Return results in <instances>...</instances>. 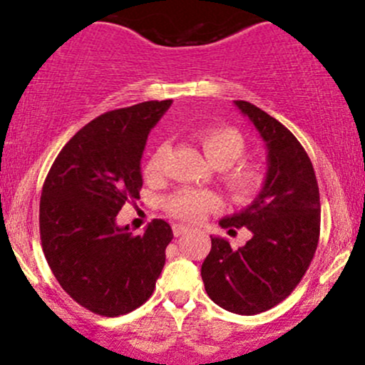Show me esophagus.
<instances>
[{"mask_svg": "<svg viewBox=\"0 0 365 365\" xmlns=\"http://www.w3.org/2000/svg\"><path fill=\"white\" fill-rule=\"evenodd\" d=\"M187 231H189V227L182 226V224H175V226H173V233H175V237H182V235H185Z\"/></svg>", "mask_w": 365, "mask_h": 365, "instance_id": "esophagus-1", "label": "esophagus"}]
</instances>
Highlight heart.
Instances as JSON below:
<instances>
[{
    "mask_svg": "<svg viewBox=\"0 0 365 365\" xmlns=\"http://www.w3.org/2000/svg\"><path fill=\"white\" fill-rule=\"evenodd\" d=\"M197 141L203 146L206 157L215 168L222 169V182L231 196L238 201H251L264 185V173L254 162L240 160L244 157L245 139L237 128L227 125H206L197 130ZM164 146H157L145 162L143 175L148 183H160L164 180ZM220 208L219 194L206 189L183 187L165 197L164 210L173 219L194 224L203 220L210 212Z\"/></svg>",
    "mask_w": 365,
    "mask_h": 365,
    "instance_id": "obj_1",
    "label": "heart"
}]
</instances>
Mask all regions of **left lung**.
Here are the masks:
<instances>
[{"instance_id": "1", "label": "left lung", "mask_w": 365, "mask_h": 365, "mask_svg": "<svg viewBox=\"0 0 365 365\" xmlns=\"http://www.w3.org/2000/svg\"><path fill=\"white\" fill-rule=\"evenodd\" d=\"M268 150V171L259 196L247 208L224 217L220 226L235 233L247 227L244 247L212 238L201 264L208 297L226 311L252 316L292 295L307 272L319 240V189L304 146L281 121L245 101H235Z\"/></svg>"}]
</instances>
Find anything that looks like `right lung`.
Returning a JSON list of instances; mask_svg holds the SVG:
<instances>
[{"instance_id":"add662e5","label":"right lung","mask_w":365,"mask_h":365,"mask_svg":"<svg viewBox=\"0 0 365 365\" xmlns=\"http://www.w3.org/2000/svg\"><path fill=\"white\" fill-rule=\"evenodd\" d=\"M171 101L114 109L84 125L58 153L40 197V240L61 288L95 314H127L155 289L173 231L155 219L143 235L116 226L139 200L141 157Z\"/></svg>"}]
</instances>
